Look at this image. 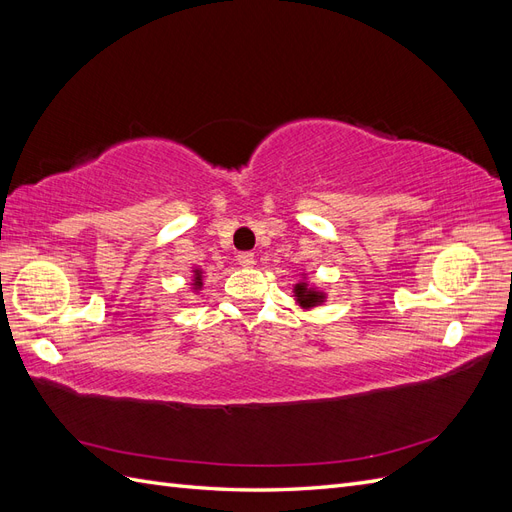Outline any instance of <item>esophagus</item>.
Masks as SVG:
<instances>
[{
  "label": "esophagus",
  "mask_w": 512,
  "mask_h": 512,
  "mask_svg": "<svg viewBox=\"0 0 512 512\" xmlns=\"http://www.w3.org/2000/svg\"><path fill=\"white\" fill-rule=\"evenodd\" d=\"M237 260H239V265L245 267V269H250V267L256 265V258H254L252 252H241V254L237 256Z\"/></svg>",
  "instance_id": "obj_1"
}]
</instances>
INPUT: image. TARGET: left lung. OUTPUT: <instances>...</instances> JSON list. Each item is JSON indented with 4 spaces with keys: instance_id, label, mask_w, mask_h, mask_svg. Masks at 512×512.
<instances>
[{
    "instance_id": "8db88e82",
    "label": "left lung",
    "mask_w": 512,
    "mask_h": 512,
    "mask_svg": "<svg viewBox=\"0 0 512 512\" xmlns=\"http://www.w3.org/2000/svg\"><path fill=\"white\" fill-rule=\"evenodd\" d=\"M294 299H297V303L303 307V309H309V307H316V305H322L324 299H327V294H324L322 290L309 286L307 280H301L299 284H294Z\"/></svg>"
}]
</instances>
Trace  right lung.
I'll use <instances>...</instances> for the list:
<instances>
[{
	"mask_svg": "<svg viewBox=\"0 0 512 512\" xmlns=\"http://www.w3.org/2000/svg\"><path fill=\"white\" fill-rule=\"evenodd\" d=\"M192 288L200 290L203 288V269H192Z\"/></svg>",
	"mask_w": 512,
	"mask_h": 512,
	"instance_id": "add662e5",
	"label": "right lung"
}]
</instances>
